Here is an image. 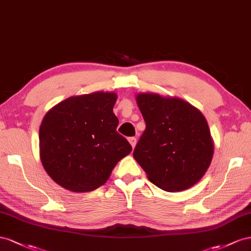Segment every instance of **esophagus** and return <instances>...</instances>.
<instances>
[{"instance_id": "1", "label": "esophagus", "mask_w": 251, "mask_h": 251, "mask_svg": "<svg viewBox=\"0 0 251 251\" xmlns=\"http://www.w3.org/2000/svg\"><path fill=\"white\" fill-rule=\"evenodd\" d=\"M128 141H129V143H130V145L132 146V148H134V147H135V144H137V138L131 137V138L128 139Z\"/></svg>"}]
</instances>
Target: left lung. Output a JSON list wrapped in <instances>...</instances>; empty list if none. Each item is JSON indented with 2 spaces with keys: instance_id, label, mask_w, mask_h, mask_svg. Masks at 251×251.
<instances>
[{
  "instance_id": "1",
  "label": "left lung",
  "mask_w": 251,
  "mask_h": 251,
  "mask_svg": "<svg viewBox=\"0 0 251 251\" xmlns=\"http://www.w3.org/2000/svg\"><path fill=\"white\" fill-rule=\"evenodd\" d=\"M137 103L146 123L133 157L149 181L166 191H182L208 169L213 144L208 124L191 104L176 98L140 94Z\"/></svg>"
}]
</instances>
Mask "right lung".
<instances>
[{"label":"right lung","mask_w":251,"mask_h":251,"mask_svg":"<svg viewBox=\"0 0 251 251\" xmlns=\"http://www.w3.org/2000/svg\"><path fill=\"white\" fill-rule=\"evenodd\" d=\"M117 95L94 92L55 105L40 127V156L46 173L74 192L106 183L117 163L132 150L117 131Z\"/></svg>","instance_id":"add662e5"}]
</instances>
